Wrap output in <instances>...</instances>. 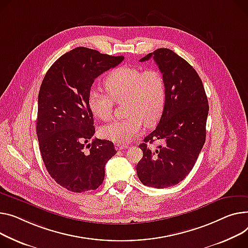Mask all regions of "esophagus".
Wrapping results in <instances>:
<instances>
[{
  "label": "esophagus",
  "instance_id": "34e87169",
  "mask_svg": "<svg viewBox=\"0 0 248 248\" xmlns=\"http://www.w3.org/2000/svg\"><path fill=\"white\" fill-rule=\"evenodd\" d=\"M128 145L127 144H121V143H118L117 145H115V150L117 151H121V150H124V148H127Z\"/></svg>",
  "mask_w": 248,
  "mask_h": 248
}]
</instances>
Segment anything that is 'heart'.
Instances as JSON below:
<instances>
[{
  "mask_svg": "<svg viewBox=\"0 0 248 248\" xmlns=\"http://www.w3.org/2000/svg\"><path fill=\"white\" fill-rule=\"evenodd\" d=\"M105 88L110 94L95 89L89 93L88 103L95 118L108 121L113 104L124 103L127 117L102 127V136L118 143H128L141 133L143 122L155 124L162 113L167 100V85L162 73L151 68L141 70L133 65H121L105 78Z\"/></svg>",
  "mask_w": 248,
  "mask_h": 248,
  "instance_id": "b5f03b06",
  "label": "heart"
}]
</instances>
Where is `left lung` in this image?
<instances>
[{"mask_svg":"<svg viewBox=\"0 0 248 248\" xmlns=\"http://www.w3.org/2000/svg\"><path fill=\"white\" fill-rule=\"evenodd\" d=\"M155 60L167 85V100L155 129L140 145L143 153L137 166L141 183L166 188L190 172L205 142L208 101L202 80L191 65L170 48H157L140 62ZM164 143L151 150L147 143Z\"/></svg>","mask_w":248,"mask_h":248,"instance_id":"8db88e82","label":"left lung"}]
</instances>
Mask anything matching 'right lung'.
I'll return each instance as SVG.
<instances>
[{"mask_svg":"<svg viewBox=\"0 0 248 248\" xmlns=\"http://www.w3.org/2000/svg\"><path fill=\"white\" fill-rule=\"evenodd\" d=\"M124 59L78 46L59 58L42 81L37 119L42 158L48 174L70 191L96 189L106 163L117 154L107 140L94 139L86 146L94 135L88 96L94 79Z\"/></svg>","mask_w":248,"mask_h":248,"instance_id":"add662e5","label":"right lung"}]
</instances>
